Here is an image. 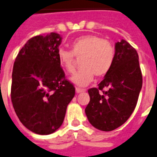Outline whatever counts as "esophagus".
<instances>
[{"label":"esophagus","instance_id":"1","mask_svg":"<svg viewBox=\"0 0 157 157\" xmlns=\"http://www.w3.org/2000/svg\"><path fill=\"white\" fill-rule=\"evenodd\" d=\"M85 90H86V89H82V88H79V87H76L75 88L76 93L83 92V91H85Z\"/></svg>","mask_w":157,"mask_h":157}]
</instances>
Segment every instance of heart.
I'll return each instance as SVG.
<instances>
[{
  "label": "heart",
  "instance_id": "b5f03b06",
  "mask_svg": "<svg viewBox=\"0 0 157 157\" xmlns=\"http://www.w3.org/2000/svg\"><path fill=\"white\" fill-rule=\"evenodd\" d=\"M71 50L60 48L58 58L61 67L69 74L75 71V58L81 59V69L71 78V81L78 86H86L94 75L102 77L112 67L116 50L111 41L97 35H85L71 42Z\"/></svg>",
  "mask_w": 157,
  "mask_h": 157
}]
</instances>
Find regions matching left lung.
I'll return each mask as SVG.
<instances>
[{"instance_id":"8db88e82","label":"left lung","mask_w":157,"mask_h":157,"mask_svg":"<svg viewBox=\"0 0 157 157\" xmlns=\"http://www.w3.org/2000/svg\"><path fill=\"white\" fill-rule=\"evenodd\" d=\"M115 50L112 67L99 88L88 90L90 102L85 109L90 124L103 132L115 130L128 120L136 106L143 83L136 50L124 39L116 42ZM104 88L108 90L103 91Z\"/></svg>"}]
</instances>
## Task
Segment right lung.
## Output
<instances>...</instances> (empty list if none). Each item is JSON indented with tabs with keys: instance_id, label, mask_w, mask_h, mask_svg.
I'll list each match as a JSON object with an SVG mask.
<instances>
[{
	"instance_id": "right-lung-1",
	"label": "right lung",
	"mask_w": 157,
	"mask_h": 157,
	"mask_svg": "<svg viewBox=\"0 0 157 157\" xmlns=\"http://www.w3.org/2000/svg\"><path fill=\"white\" fill-rule=\"evenodd\" d=\"M61 42L57 33L32 37L14 62L13 106L21 124L36 134H51L60 128L75 94L58 61Z\"/></svg>"
}]
</instances>
